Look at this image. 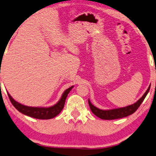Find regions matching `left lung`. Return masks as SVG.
<instances>
[{
  "label": "left lung",
  "mask_w": 156,
  "mask_h": 156,
  "mask_svg": "<svg viewBox=\"0 0 156 156\" xmlns=\"http://www.w3.org/2000/svg\"><path fill=\"white\" fill-rule=\"evenodd\" d=\"M150 88H151V85L149 86L147 90L145 91L144 95L140 98V99L135 104H132V105L125 106V107L119 108V109H114L110 110H101L98 109L97 107L94 106L93 104L90 103V101L88 100V104H89L90 109L91 112L94 113L96 117H99L100 119H120V118H123L127 116L130 115V114H133L136 110L139 108L142 102L145 99V96H147V93L149 92Z\"/></svg>",
  "instance_id": "1"
}]
</instances>
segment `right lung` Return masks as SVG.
<instances>
[{
	"instance_id": "1",
	"label": "right lung",
	"mask_w": 156,
	"mask_h": 156,
	"mask_svg": "<svg viewBox=\"0 0 156 156\" xmlns=\"http://www.w3.org/2000/svg\"><path fill=\"white\" fill-rule=\"evenodd\" d=\"M73 86H71L68 89L66 90L62 94V97L60 99L58 103L55 104L54 106H50V107H31V106H27L22 105V104H19V102L15 101L13 98L11 97V95L8 93L9 95V99L11 101V104H13V106L18 111L20 112L25 115L29 116V117L36 118V119H52L56 117L60 113L63 109L65 102H66V99L67 98V96L72 89Z\"/></svg>"
}]
</instances>
